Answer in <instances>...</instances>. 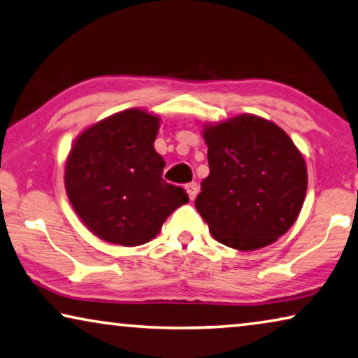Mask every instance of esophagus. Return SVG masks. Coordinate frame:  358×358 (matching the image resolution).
<instances>
[{"label":"esophagus","mask_w":358,"mask_h":358,"mask_svg":"<svg viewBox=\"0 0 358 358\" xmlns=\"http://www.w3.org/2000/svg\"><path fill=\"white\" fill-rule=\"evenodd\" d=\"M185 188H186V193H188V196H189V199H191V201H193L194 197L197 196V193H199V185L194 183V181H193V183H188V185H186Z\"/></svg>","instance_id":"obj_1"}]
</instances>
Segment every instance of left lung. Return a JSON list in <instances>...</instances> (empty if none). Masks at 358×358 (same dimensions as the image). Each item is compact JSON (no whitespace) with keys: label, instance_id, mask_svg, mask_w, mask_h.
Here are the masks:
<instances>
[{"label":"left lung","instance_id":"left-lung-1","mask_svg":"<svg viewBox=\"0 0 358 358\" xmlns=\"http://www.w3.org/2000/svg\"><path fill=\"white\" fill-rule=\"evenodd\" d=\"M210 173L194 206L218 243L254 250L296 222L307 169L291 138L273 122L239 115L204 130Z\"/></svg>","mask_w":358,"mask_h":358}]
</instances>
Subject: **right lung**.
Returning <instances> with one entry per match:
<instances>
[{
    "label": "right lung",
    "instance_id": "add662e5",
    "mask_svg": "<svg viewBox=\"0 0 358 358\" xmlns=\"http://www.w3.org/2000/svg\"><path fill=\"white\" fill-rule=\"evenodd\" d=\"M159 117L140 109L114 114L85 130L66 164V191L96 236L120 246L156 238L170 213L188 202L181 186L162 178L154 149Z\"/></svg>",
    "mask_w": 358,
    "mask_h": 358
}]
</instances>
